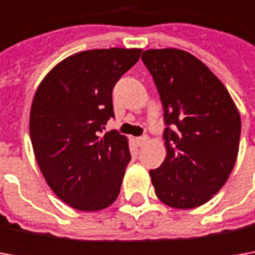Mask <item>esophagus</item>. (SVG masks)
I'll use <instances>...</instances> for the list:
<instances>
[{"mask_svg": "<svg viewBox=\"0 0 255 255\" xmlns=\"http://www.w3.org/2000/svg\"><path fill=\"white\" fill-rule=\"evenodd\" d=\"M146 142H147V136H140V137H137L136 139V143H137V146H144L146 144Z\"/></svg>", "mask_w": 255, "mask_h": 255, "instance_id": "esophagus-1", "label": "esophagus"}]
</instances>
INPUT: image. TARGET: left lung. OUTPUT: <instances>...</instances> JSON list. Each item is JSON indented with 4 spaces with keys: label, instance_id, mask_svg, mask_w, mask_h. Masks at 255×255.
<instances>
[{
    "label": "left lung",
    "instance_id": "left-lung-1",
    "mask_svg": "<svg viewBox=\"0 0 255 255\" xmlns=\"http://www.w3.org/2000/svg\"><path fill=\"white\" fill-rule=\"evenodd\" d=\"M167 128V156L150 170L156 196L174 209H194L224 186L234 167L241 133L240 113L226 86L186 51H143Z\"/></svg>",
    "mask_w": 255,
    "mask_h": 255
}]
</instances>
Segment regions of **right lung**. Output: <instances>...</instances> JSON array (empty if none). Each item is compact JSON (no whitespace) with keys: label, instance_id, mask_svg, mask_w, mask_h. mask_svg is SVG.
Listing matches in <instances>:
<instances>
[{"label":"right lung","instance_id":"right-lung-1","mask_svg":"<svg viewBox=\"0 0 255 255\" xmlns=\"http://www.w3.org/2000/svg\"><path fill=\"white\" fill-rule=\"evenodd\" d=\"M142 49H92L64 59L35 92L29 134L35 159L55 194L81 211L118 199L130 160L128 139L105 133L115 116L112 91Z\"/></svg>","mask_w":255,"mask_h":255}]
</instances>
